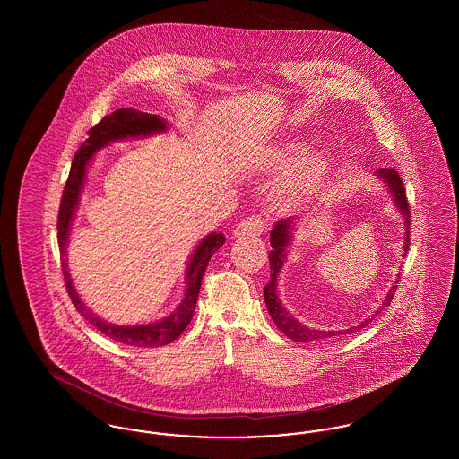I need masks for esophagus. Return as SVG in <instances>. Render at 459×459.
I'll return each mask as SVG.
<instances>
[{
	"label": "esophagus",
	"mask_w": 459,
	"mask_h": 459,
	"mask_svg": "<svg viewBox=\"0 0 459 459\" xmlns=\"http://www.w3.org/2000/svg\"><path fill=\"white\" fill-rule=\"evenodd\" d=\"M264 230V220L262 217H247L242 220L239 225L234 230L236 238H244V236H260Z\"/></svg>",
	"instance_id": "obj_1"
}]
</instances>
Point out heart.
I'll use <instances>...</instances> for the list:
<instances>
[{"instance_id":"b5f03b06","label":"heart","mask_w":459,"mask_h":459,"mask_svg":"<svg viewBox=\"0 0 459 459\" xmlns=\"http://www.w3.org/2000/svg\"><path fill=\"white\" fill-rule=\"evenodd\" d=\"M307 146L298 139H279L255 148L247 154V167L260 174L279 172L289 167L277 182L272 201L277 208L289 210L316 196L327 184L330 163L324 154L306 153Z\"/></svg>"}]
</instances>
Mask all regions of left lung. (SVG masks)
I'll use <instances>...</instances> for the list:
<instances>
[{"label":"left lung","mask_w":459,"mask_h":459,"mask_svg":"<svg viewBox=\"0 0 459 459\" xmlns=\"http://www.w3.org/2000/svg\"><path fill=\"white\" fill-rule=\"evenodd\" d=\"M375 174L378 175L389 187L391 195L394 197V203L397 206V210L401 212L403 220H404V227H406V238H404V251H408L410 247V204H408V197H406V189H404V184L401 180L399 174L394 170V169H378ZM292 229H294V219L281 220L275 223V227L272 229L270 232V246H272V251L268 255L270 258V270H272V275H270V281L268 284L264 285L263 289V294H264V303H266V309L272 316V320L275 322L277 328L285 333L289 339L296 341V342H318V341H325L330 339L333 335H339V333H354L358 332L359 328H365L371 320L375 318V315H378L382 309H385L387 306L393 303L394 292H395V287H397V281L394 282L393 289L387 292L384 303L380 306V309H377L371 318H367L365 322H361L359 325L356 327L348 328V330H316V328H309L299 324L296 318H292L289 315V311L285 309L281 299H279V294H277V275L279 272L282 270L285 262V249L287 246L290 244L292 240ZM404 256V255H403ZM399 277V275H397Z\"/></svg>","instance_id":"1"}]
</instances>
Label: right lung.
Returning a JSON list of instances; mask_svg holds the SVG:
<instances>
[{"instance_id": "add662e5", "label": "right lung", "mask_w": 459, "mask_h": 459, "mask_svg": "<svg viewBox=\"0 0 459 459\" xmlns=\"http://www.w3.org/2000/svg\"><path fill=\"white\" fill-rule=\"evenodd\" d=\"M165 131H167V122L161 117L137 111V109L120 108L113 111L111 115L103 117L100 120V124H96L88 132V139L82 143V146L74 156L70 174L65 182V189H64L62 201H60V210H58V223H56L58 246L62 251V270H64L66 292H68L74 306L77 307V311L88 320L92 327L98 328L103 335L113 339L115 342H120L126 346H137V348L165 346V344H170L186 330L193 318L195 307H196L197 294H199L201 281H203L208 262L213 256V253L219 251L225 242V236L221 232L220 234L213 232L197 244L196 251L191 256L187 270H186L184 299L180 305L175 307V311L170 316H167L160 322L146 324V325H132V327L113 325V324L98 318L94 313H91L84 303L81 301L79 294L75 292L70 273L66 270V260L64 258V255L66 253L70 225H72V220H74L77 204H79V197H81V191H82L84 178H86V170H88L92 154L113 141H120V139H127V137H144V135H152L154 132Z\"/></svg>"}]
</instances>
